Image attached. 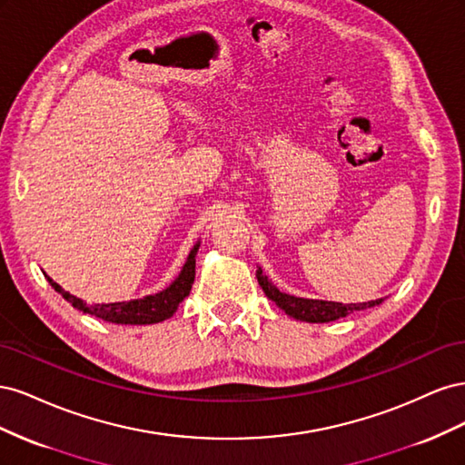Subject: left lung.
Listing matches in <instances>:
<instances>
[{
    "label": "left lung",
    "mask_w": 465,
    "mask_h": 465,
    "mask_svg": "<svg viewBox=\"0 0 465 465\" xmlns=\"http://www.w3.org/2000/svg\"><path fill=\"white\" fill-rule=\"evenodd\" d=\"M258 283L263 289L265 297L272 299L281 311H285V314L302 320V322H312V323H323V322H333L337 318H345L347 314L355 312V311H364V308H371L382 302L384 299H376L371 302H359V304H343V302H331V301H314V299H301V297H292V294L281 292L270 279H267L262 272V267H258L256 272Z\"/></svg>",
    "instance_id": "obj_1"
}]
</instances>
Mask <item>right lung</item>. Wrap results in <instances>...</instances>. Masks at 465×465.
Instances as JSON below:
<instances>
[{"instance_id": "obj_1", "label": "right lung", "mask_w": 465, "mask_h": 465, "mask_svg": "<svg viewBox=\"0 0 465 465\" xmlns=\"http://www.w3.org/2000/svg\"><path fill=\"white\" fill-rule=\"evenodd\" d=\"M198 250H200V242L190 250L188 260H186L184 267H182V272L166 289H163L161 292L147 294V297H143V299H134V301H125V302L87 304L85 301H81V299L74 297V294L64 291L52 277L46 275V279H48V283L55 291H58L67 302H72V306L77 308V311H81V312L96 316V318H101L104 322H112V323L143 326V323H157V322L171 318L178 311V304L188 297L192 291V285H193V277H195V254H198Z\"/></svg>"}]
</instances>
